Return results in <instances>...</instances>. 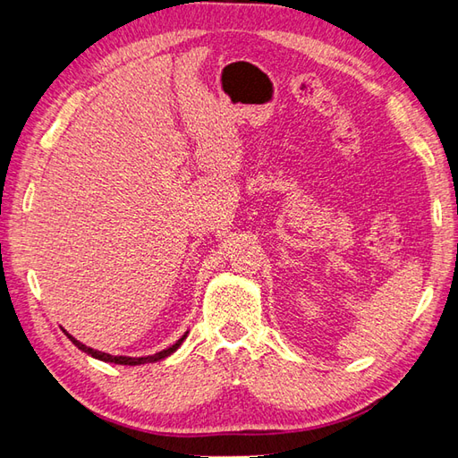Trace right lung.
I'll list each match as a JSON object with an SVG mask.
<instances>
[{
	"label": "right lung",
	"mask_w": 458,
	"mask_h": 458,
	"mask_svg": "<svg viewBox=\"0 0 458 458\" xmlns=\"http://www.w3.org/2000/svg\"><path fill=\"white\" fill-rule=\"evenodd\" d=\"M66 336L72 340V344L74 346H79V350H82V352H86V354H90L92 358H98V360H102V362H114V364H122V366H138V364H148V362H157V360H163V358H167L169 354H173L174 350H177L181 344H182V340L187 338V333H184L177 343H174L173 346H169V348H165V350H161V352H157V354H153V356H141V358H130V356H112V354H106V352H100V350H94V348H90V346H86V344H82V343H79V340L76 338H72L71 335L66 333Z\"/></svg>",
	"instance_id": "1"
}]
</instances>
